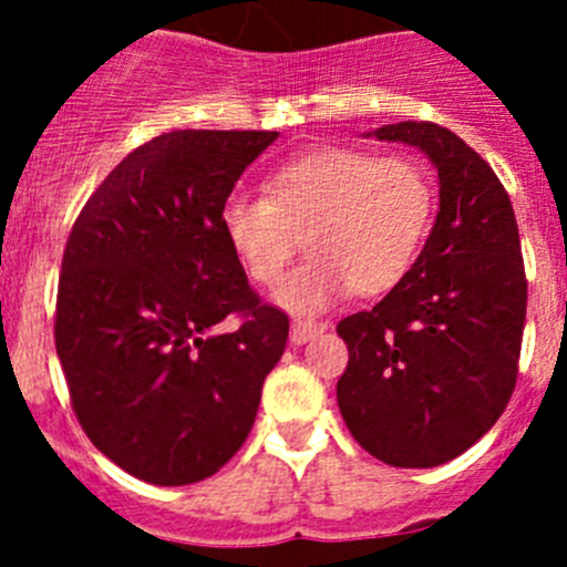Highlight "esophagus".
<instances>
[{
	"mask_svg": "<svg viewBox=\"0 0 567 567\" xmlns=\"http://www.w3.org/2000/svg\"><path fill=\"white\" fill-rule=\"evenodd\" d=\"M326 329V323H316V320H293L290 326V342L293 346H301V342L312 340V337L320 334Z\"/></svg>",
	"mask_w": 567,
	"mask_h": 567,
	"instance_id": "obj_1",
	"label": "esophagus"
}]
</instances>
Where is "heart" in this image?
<instances>
[{
    "label": "heart",
    "instance_id": "obj_1",
    "mask_svg": "<svg viewBox=\"0 0 567 567\" xmlns=\"http://www.w3.org/2000/svg\"><path fill=\"white\" fill-rule=\"evenodd\" d=\"M433 216L422 164L353 147L320 151L268 175L266 194H230L221 227L260 285H277L307 236L312 257L277 290L293 312H318L357 290L379 296L409 274Z\"/></svg>",
    "mask_w": 567,
    "mask_h": 567
}]
</instances>
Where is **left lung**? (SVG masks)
I'll list each match as a JSON object with an SVG mask.
<instances>
[{
  "mask_svg": "<svg viewBox=\"0 0 567 567\" xmlns=\"http://www.w3.org/2000/svg\"><path fill=\"white\" fill-rule=\"evenodd\" d=\"M439 169V216L403 279L337 323L348 368L337 403L373 458L427 468L494 427L516 390L527 318L522 238L505 186L461 136L427 120L375 131Z\"/></svg>",
  "mask_w": 567,
  "mask_h": 567,
  "instance_id": "8db88e82",
  "label": "left lung"
}]
</instances>
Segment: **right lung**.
<instances>
[{
    "label": "right lung",
    "mask_w": 567,
    "mask_h": 567,
    "mask_svg": "<svg viewBox=\"0 0 567 567\" xmlns=\"http://www.w3.org/2000/svg\"><path fill=\"white\" fill-rule=\"evenodd\" d=\"M277 131H169L84 203L62 255L54 342L73 414L134 477L188 485L247 442L290 320L262 305L221 205Z\"/></svg>",
    "instance_id": "add662e5"
}]
</instances>
